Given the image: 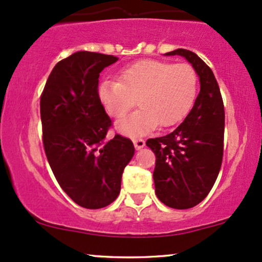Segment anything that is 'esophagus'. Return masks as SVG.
Returning <instances> with one entry per match:
<instances>
[{
    "label": "esophagus",
    "instance_id": "obj_1",
    "mask_svg": "<svg viewBox=\"0 0 262 262\" xmlns=\"http://www.w3.org/2000/svg\"><path fill=\"white\" fill-rule=\"evenodd\" d=\"M133 143H134V146L137 150L143 149L144 146H145V141H144L143 139H133Z\"/></svg>",
    "mask_w": 262,
    "mask_h": 262
}]
</instances>
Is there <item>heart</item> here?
Masks as SVG:
<instances>
[{
  "label": "heart",
  "instance_id": "b5f03b06",
  "mask_svg": "<svg viewBox=\"0 0 262 262\" xmlns=\"http://www.w3.org/2000/svg\"><path fill=\"white\" fill-rule=\"evenodd\" d=\"M198 77L188 64L146 59L127 66L119 81L100 83L98 98L107 113L121 117L134 106L140 108L117 122L119 133L138 137L156 125L171 127L187 114L197 95Z\"/></svg>",
  "mask_w": 262,
  "mask_h": 262
}]
</instances>
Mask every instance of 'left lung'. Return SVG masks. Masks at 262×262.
<instances>
[{"mask_svg": "<svg viewBox=\"0 0 262 262\" xmlns=\"http://www.w3.org/2000/svg\"><path fill=\"white\" fill-rule=\"evenodd\" d=\"M165 55L187 60L200 77L201 90L185 121L170 134L149 139L146 145L156 156V196L171 208L188 209L207 197L221 170L224 106L214 74L197 54L176 49Z\"/></svg>", "mask_w": 262, "mask_h": 262, "instance_id": "8db88e82", "label": "left lung"}]
</instances>
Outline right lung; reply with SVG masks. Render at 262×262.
Wrapping results in <instances>:
<instances>
[{"label":"right lung","instance_id":"right-lung-1","mask_svg":"<svg viewBox=\"0 0 262 262\" xmlns=\"http://www.w3.org/2000/svg\"><path fill=\"white\" fill-rule=\"evenodd\" d=\"M117 60L74 53L54 66L40 97L45 155L60 187L83 208H103L118 197L135 151L128 138L106 140L112 121L98 98V77Z\"/></svg>","mask_w":262,"mask_h":262}]
</instances>
